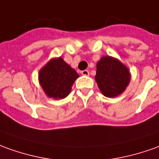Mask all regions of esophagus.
<instances>
[{"label": "esophagus", "mask_w": 159, "mask_h": 159, "mask_svg": "<svg viewBox=\"0 0 159 159\" xmlns=\"http://www.w3.org/2000/svg\"><path fill=\"white\" fill-rule=\"evenodd\" d=\"M81 74L84 76H88L89 75V71L88 70H83L81 71Z\"/></svg>", "instance_id": "obj_1"}]
</instances>
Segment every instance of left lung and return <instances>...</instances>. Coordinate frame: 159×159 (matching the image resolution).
Instances as JSON below:
<instances>
[{
  "label": "left lung",
  "mask_w": 159,
  "mask_h": 159,
  "mask_svg": "<svg viewBox=\"0 0 159 159\" xmlns=\"http://www.w3.org/2000/svg\"><path fill=\"white\" fill-rule=\"evenodd\" d=\"M95 80L106 97L114 98L125 90L131 80V74L129 69L119 60L104 56L97 63Z\"/></svg>",
  "instance_id": "8db88e82"
}]
</instances>
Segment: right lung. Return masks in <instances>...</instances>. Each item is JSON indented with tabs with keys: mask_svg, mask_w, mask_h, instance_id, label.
<instances>
[{
	"mask_svg": "<svg viewBox=\"0 0 159 159\" xmlns=\"http://www.w3.org/2000/svg\"><path fill=\"white\" fill-rule=\"evenodd\" d=\"M79 78L76 71L59 57L48 61L39 72V81L45 93L54 99L66 98Z\"/></svg>",
	"mask_w": 159,
	"mask_h": 159,
	"instance_id": "obj_1",
	"label": "right lung"
}]
</instances>
